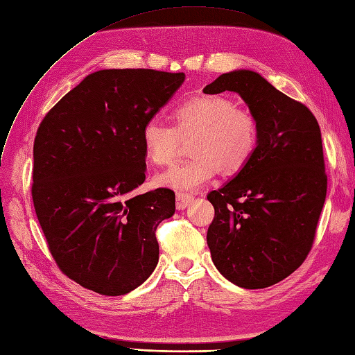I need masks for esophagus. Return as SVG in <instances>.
I'll use <instances>...</instances> for the list:
<instances>
[{"instance_id": "1", "label": "esophagus", "mask_w": 355, "mask_h": 355, "mask_svg": "<svg viewBox=\"0 0 355 355\" xmlns=\"http://www.w3.org/2000/svg\"><path fill=\"white\" fill-rule=\"evenodd\" d=\"M193 200H194V197L188 194V193H178L176 194V207H178V210H184L185 207H188V205Z\"/></svg>"}]
</instances>
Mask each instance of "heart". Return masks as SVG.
Masks as SVG:
<instances>
[{"label":"heart","instance_id":"heart-1","mask_svg":"<svg viewBox=\"0 0 355 355\" xmlns=\"http://www.w3.org/2000/svg\"><path fill=\"white\" fill-rule=\"evenodd\" d=\"M173 125L149 119L141 128V145L146 157L157 166L176 159L182 140H189L193 158L180 162L157 178V184L176 189H196L223 175L242 171L260 145V123L252 110L236 106L225 95H198L188 98L171 112Z\"/></svg>","mask_w":355,"mask_h":355}]
</instances>
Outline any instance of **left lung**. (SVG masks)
<instances>
[{
  "instance_id": "8db88e82",
  "label": "left lung",
  "mask_w": 355,
  "mask_h": 355,
  "mask_svg": "<svg viewBox=\"0 0 355 355\" xmlns=\"http://www.w3.org/2000/svg\"><path fill=\"white\" fill-rule=\"evenodd\" d=\"M237 92L260 123L251 162L207 200V246L216 269L242 288L275 285L311 252L327 194L321 130L313 113L260 74H221L205 94Z\"/></svg>"
}]
</instances>
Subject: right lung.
Segmentation results:
<instances>
[{"mask_svg": "<svg viewBox=\"0 0 355 355\" xmlns=\"http://www.w3.org/2000/svg\"><path fill=\"white\" fill-rule=\"evenodd\" d=\"M184 73L95 71L47 112L34 140L33 203L60 270L85 288L122 295L154 272L157 227L175 193L145 182L141 128L184 83Z\"/></svg>", "mask_w": 355, "mask_h": 355, "instance_id": "obj_1", "label": "right lung"}]
</instances>
